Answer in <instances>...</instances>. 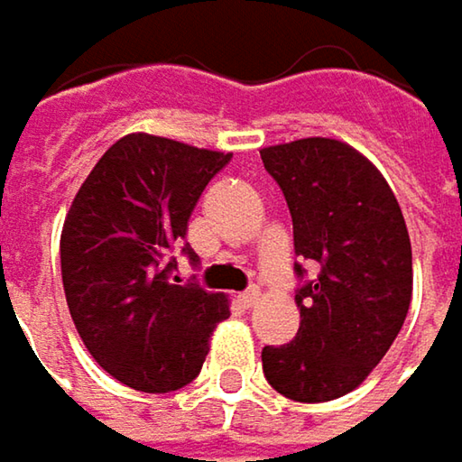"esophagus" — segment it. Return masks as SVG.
Masks as SVG:
<instances>
[{
	"instance_id": "obj_1",
	"label": "esophagus",
	"mask_w": 462,
	"mask_h": 462,
	"mask_svg": "<svg viewBox=\"0 0 462 462\" xmlns=\"http://www.w3.org/2000/svg\"><path fill=\"white\" fill-rule=\"evenodd\" d=\"M239 303L245 306V309H255L260 303V292L258 290H247V292H242L239 295Z\"/></svg>"
}]
</instances>
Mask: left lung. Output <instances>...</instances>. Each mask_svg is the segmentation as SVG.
<instances>
[{"mask_svg":"<svg viewBox=\"0 0 462 462\" xmlns=\"http://www.w3.org/2000/svg\"><path fill=\"white\" fill-rule=\"evenodd\" d=\"M260 159L290 207L295 255L319 268L295 292V340L265 346L263 373L292 402H329L373 373L407 319V223L380 170L343 141L268 145Z\"/></svg>","mask_w":462,"mask_h":462,"instance_id":"left-lung-1","label":"left lung"}]
</instances>
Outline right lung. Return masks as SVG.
<instances>
[{
  "mask_svg": "<svg viewBox=\"0 0 462 462\" xmlns=\"http://www.w3.org/2000/svg\"><path fill=\"white\" fill-rule=\"evenodd\" d=\"M231 153L133 133L111 145L77 191L60 234L71 319L92 359L119 383L178 391L199 375L228 298L175 284L170 255L204 186ZM183 253L197 255L186 245Z\"/></svg>",
  "mask_w": 462,
  "mask_h": 462,
  "instance_id": "add662e5",
  "label": "right lung"
}]
</instances>
